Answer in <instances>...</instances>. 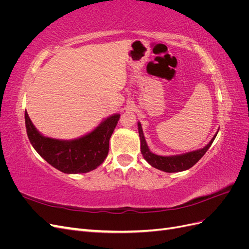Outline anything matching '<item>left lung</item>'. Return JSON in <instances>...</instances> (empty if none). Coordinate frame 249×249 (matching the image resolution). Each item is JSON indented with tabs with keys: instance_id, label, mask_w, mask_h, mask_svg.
<instances>
[{
	"instance_id": "1",
	"label": "left lung",
	"mask_w": 249,
	"mask_h": 249,
	"mask_svg": "<svg viewBox=\"0 0 249 249\" xmlns=\"http://www.w3.org/2000/svg\"><path fill=\"white\" fill-rule=\"evenodd\" d=\"M138 132H139V137H140V143H141V154L143 158L146 160L148 164L152 165L153 167L160 169L165 172H178V171H184L191 168L193 165L196 164L202 156L207 153V150L212 145V143L216 137L212 138L205 147L194 150V152H190L183 155H178V156H170V157H164V156H158L149 150L146 141L144 138V135H143V131L140 123H138Z\"/></svg>"
}]
</instances>
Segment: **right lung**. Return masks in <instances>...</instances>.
<instances>
[{
    "instance_id": "1",
    "label": "right lung",
    "mask_w": 249,
    "mask_h": 249,
    "mask_svg": "<svg viewBox=\"0 0 249 249\" xmlns=\"http://www.w3.org/2000/svg\"><path fill=\"white\" fill-rule=\"evenodd\" d=\"M114 114L85 136L74 140L44 137L36 130L25 111L28 138L32 146L53 167L64 173L89 172L105 161L109 153V140L119 120Z\"/></svg>"
}]
</instances>
